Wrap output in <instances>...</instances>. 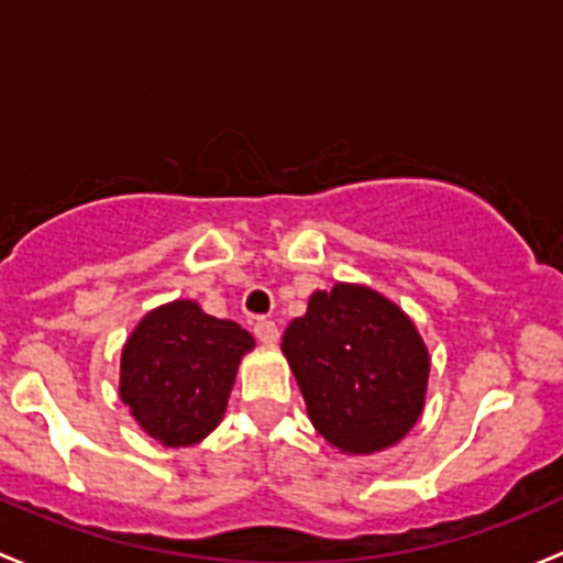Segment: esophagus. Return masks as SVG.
Instances as JSON below:
<instances>
[{
  "label": "esophagus",
  "mask_w": 563,
  "mask_h": 563,
  "mask_svg": "<svg viewBox=\"0 0 563 563\" xmlns=\"http://www.w3.org/2000/svg\"><path fill=\"white\" fill-rule=\"evenodd\" d=\"M254 335H257L263 344H276V341H279V328H276L274 320H265V317H260V320L254 322Z\"/></svg>",
  "instance_id": "34e87169"
}]
</instances>
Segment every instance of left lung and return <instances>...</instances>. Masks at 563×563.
<instances>
[{"label":"left lung","mask_w":563,"mask_h":563,"mask_svg":"<svg viewBox=\"0 0 563 563\" xmlns=\"http://www.w3.org/2000/svg\"><path fill=\"white\" fill-rule=\"evenodd\" d=\"M282 352L311 422L341 453L368 455L407 437L428 387V350L411 320L357 284L314 292Z\"/></svg>","instance_id":"left-lung-1"}]
</instances>
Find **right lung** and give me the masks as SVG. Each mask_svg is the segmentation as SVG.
I'll return each mask as SVG.
<instances>
[{
	"instance_id": "1",
	"label": "right lung",
	"mask_w": 563,
	"mask_h": 563,
	"mask_svg": "<svg viewBox=\"0 0 563 563\" xmlns=\"http://www.w3.org/2000/svg\"><path fill=\"white\" fill-rule=\"evenodd\" d=\"M249 330L176 300L146 314L121 352V401L165 448L206 439L222 420Z\"/></svg>"
}]
</instances>
